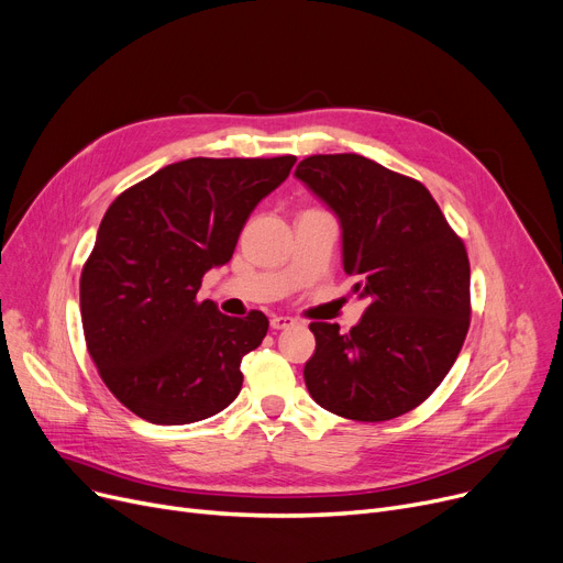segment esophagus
Segmentation results:
<instances>
[{"mask_svg": "<svg viewBox=\"0 0 563 563\" xmlns=\"http://www.w3.org/2000/svg\"><path fill=\"white\" fill-rule=\"evenodd\" d=\"M294 323H297V321H294L291 317H274L272 319V329L274 331H285V329H291Z\"/></svg>", "mask_w": 563, "mask_h": 563, "instance_id": "1", "label": "esophagus"}]
</instances>
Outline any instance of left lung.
<instances>
[{
    "instance_id": "1",
    "label": "left lung",
    "mask_w": 563,
    "mask_h": 563,
    "mask_svg": "<svg viewBox=\"0 0 563 563\" xmlns=\"http://www.w3.org/2000/svg\"><path fill=\"white\" fill-rule=\"evenodd\" d=\"M297 180L335 214L344 274L367 301L349 333L314 321L303 378L335 416L383 422L420 406L470 327V262L424 185L361 155H314Z\"/></svg>"
}]
</instances>
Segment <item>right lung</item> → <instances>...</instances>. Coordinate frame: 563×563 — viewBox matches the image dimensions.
Returning a JSON list of instances; mask_svg holds the SVG:
<instances>
[{
    "mask_svg": "<svg viewBox=\"0 0 563 563\" xmlns=\"http://www.w3.org/2000/svg\"><path fill=\"white\" fill-rule=\"evenodd\" d=\"M294 162L183 159L111 202L79 280L81 323L107 388L139 418L191 424L240 395L242 358L269 319L228 317L198 289Z\"/></svg>",
    "mask_w": 563,
    "mask_h": 563,
    "instance_id": "obj_1",
    "label": "right lung"
}]
</instances>
